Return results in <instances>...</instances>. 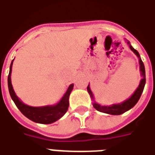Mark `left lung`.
Masks as SVG:
<instances>
[{
    "label": "left lung",
    "instance_id": "8db88e82",
    "mask_svg": "<svg viewBox=\"0 0 155 155\" xmlns=\"http://www.w3.org/2000/svg\"><path fill=\"white\" fill-rule=\"evenodd\" d=\"M128 45H129V47H130V50H131L133 52H134L138 58H139V69H140L141 71V75H142V80H141L140 83H139V85L138 87V88L135 90V91L134 92V94L130 96L129 99H127L125 101H123V103H120V104H112V105H110V106H102L100 104H97L96 102L95 101V99H94V95L92 94V91L91 90L90 86H87V91H88L89 95H90L91 99H92L93 101V107L96 109L97 110L100 111V112H104L106 113V114H113V115H119V114H121L123 113L126 112V111H127L130 109H131L135 105V104L138 103L139 101V99H140L141 95H142V93L143 91V89H144V87H145L146 84V71H145V67H144V64L140 58V55L138 52L137 50L134 48L132 47L131 45H130V42L127 41V42Z\"/></svg>",
    "mask_w": 155,
    "mask_h": 155
}]
</instances>
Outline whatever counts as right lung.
Segmentation results:
<instances>
[{"label":"right lung","mask_w":155,"mask_h":155,"mask_svg":"<svg viewBox=\"0 0 155 155\" xmlns=\"http://www.w3.org/2000/svg\"><path fill=\"white\" fill-rule=\"evenodd\" d=\"M13 60H12L10 64L9 74L8 75V87L10 96L17 108L21 110V112L30 120L35 123H41V124H50V123L57 121L58 119H60L61 117L64 116L68 109L69 95L73 89L74 84H71L68 87V88L62 99L55 105H48V106L44 107H31L26 105L17 97L12 87V82H11V73H12Z\"/></svg>","instance_id":"obj_1"}]
</instances>
